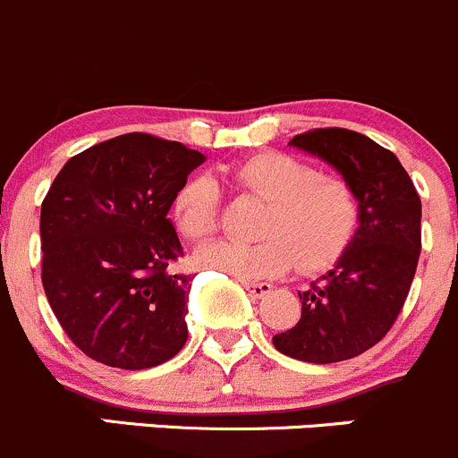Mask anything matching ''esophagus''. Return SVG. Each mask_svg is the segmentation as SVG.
Returning <instances> with one entry per match:
<instances>
[{
	"instance_id": "obj_1",
	"label": "esophagus",
	"mask_w": 458,
	"mask_h": 458,
	"mask_svg": "<svg viewBox=\"0 0 458 458\" xmlns=\"http://www.w3.org/2000/svg\"><path fill=\"white\" fill-rule=\"evenodd\" d=\"M242 286L249 291V295H251V298H258V300L267 298L273 289V286L267 284V282H242Z\"/></svg>"
}]
</instances>
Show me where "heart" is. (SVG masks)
<instances>
[{
  "label": "heart",
  "instance_id": "b5f03b06",
  "mask_svg": "<svg viewBox=\"0 0 458 458\" xmlns=\"http://www.w3.org/2000/svg\"><path fill=\"white\" fill-rule=\"evenodd\" d=\"M233 191L267 202L258 220L260 242H216L198 253V262L244 282L282 276L298 260L313 273L342 258L360 225V196L342 176H328L291 154L260 152L218 167ZM223 194L214 178L191 176L172 202L176 227L200 242L216 233Z\"/></svg>",
  "mask_w": 458,
  "mask_h": 458
}]
</instances>
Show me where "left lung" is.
I'll list each match as a JSON object with an SVG mask.
<instances>
[{
    "label": "left lung",
    "instance_id": "1",
    "mask_svg": "<svg viewBox=\"0 0 458 458\" xmlns=\"http://www.w3.org/2000/svg\"><path fill=\"white\" fill-rule=\"evenodd\" d=\"M333 165L360 196V227L333 271L300 293L301 318L273 346L309 364L352 360L393 328L421 253V198L390 149L344 127L289 140Z\"/></svg>",
    "mask_w": 458,
    "mask_h": 458
}]
</instances>
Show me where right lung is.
Here are the masks:
<instances>
[{"label": "right lung", "mask_w": 458, "mask_h": 458, "mask_svg": "<svg viewBox=\"0 0 458 458\" xmlns=\"http://www.w3.org/2000/svg\"><path fill=\"white\" fill-rule=\"evenodd\" d=\"M202 160L131 131L56 174L41 202V282L61 328L92 360L143 370L185 346L191 276L172 271L182 247L167 211Z\"/></svg>", "instance_id": "add662e5"}]
</instances>
